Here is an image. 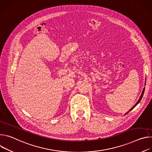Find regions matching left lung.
I'll use <instances>...</instances> for the list:
<instances>
[{
  "label": "left lung",
  "mask_w": 152,
  "mask_h": 152,
  "mask_svg": "<svg viewBox=\"0 0 152 152\" xmlns=\"http://www.w3.org/2000/svg\"><path fill=\"white\" fill-rule=\"evenodd\" d=\"M144 91H145V88H144V89H143V91H142V94H141V96H140V98L139 100L138 101V102H137V103L135 104H134V106H133L132 108H131V109H130V110H129V111L127 113H129L130 111H131V110H132V109H133L134 107H135V106H137V104H138V103L140 102V101L141 100V99H142V96H143V95H144ZM127 113H126V114H127ZM126 114H125V115H126Z\"/></svg>",
  "instance_id": "left-lung-1"
}]
</instances>
